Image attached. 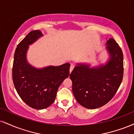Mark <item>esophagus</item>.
<instances>
[{
    "mask_svg": "<svg viewBox=\"0 0 134 134\" xmlns=\"http://www.w3.org/2000/svg\"><path fill=\"white\" fill-rule=\"evenodd\" d=\"M74 68V65H70V73H71V72L72 71V70H73Z\"/></svg>",
    "mask_w": 134,
    "mask_h": 134,
    "instance_id": "34e87169",
    "label": "esophagus"
}]
</instances>
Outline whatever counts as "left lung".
<instances>
[{
	"instance_id": "obj_1",
	"label": "left lung",
	"mask_w": 134,
	"mask_h": 134,
	"mask_svg": "<svg viewBox=\"0 0 134 134\" xmlns=\"http://www.w3.org/2000/svg\"><path fill=\"white\" fill-rule=\"evenodd\" d=\"M106 45L109 59L105 64L91 67L87 63H77L70 74L74 97L87 109H97L109 102L122 81V49L112 38L107 41Z\"/></svg>"
}]
</instances>
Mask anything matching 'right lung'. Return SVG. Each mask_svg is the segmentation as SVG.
Listing matches in <instances>:
<instances>
[{
    "label": "right lung",
    "mask_w": 134,
    "mask_h": 134,
    "mask_svg": "<svg viewBox=\"0 0 134 134\" xmlns=\"http://www.w3.org/2000/svg\"><path fill=\"white\" fill-rule=\"evenodd\" d=\"M43 36L41 30H33L19 43L14 54L12 79L19 96L27 105L41 110L54 102L59 86L69 77L70 64L50 65L38 69L27 59L30 45Z\"/></svg>",
    "instance_id": "obj_1"
}]
</instances>
